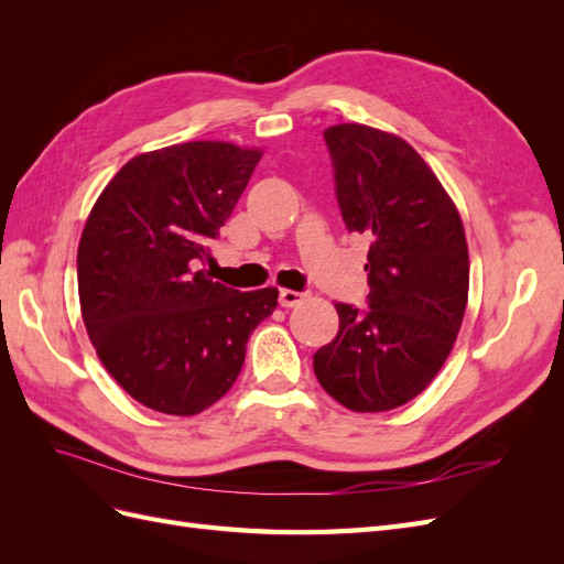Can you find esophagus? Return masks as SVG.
<instances>
[{"mask_svg": "<svg viewBox=\"0 0 564 564\" xmlns=\"http://www.w3.org/2000/svg\"><path fill=\"white\" fill-rule=\"evenodd\" d=\"M305 299L303 292H294V289H282L280 292V305L282 308H294L301 301Z\"/></svg>", "mask_w": 564, "mask_h": 564, "instance_id": "1", "label": "esophagus"}]
</instances>
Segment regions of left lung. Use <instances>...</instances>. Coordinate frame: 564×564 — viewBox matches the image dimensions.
<instances>
[{
    "label": "left lung",
    "mask_w": 564,
    "mask_h": 564,
    "mask_svg": "<svg viewBox=\"0 0 564 564\" xmlns=\"http://www.w3.org/2000/svg\"><path fill=\"white\" fill-rule=\"evenodd\" d=\"M324 141L344 224L371 240L369 308L336 303L338 334L313 355L315 377L352 412H388L429 388L452 352L470 280L464 224L400 135L336 124Z\"/></svg>",
    "instance_id": "8db88e82"
}]
</instances>
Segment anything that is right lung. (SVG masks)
Here are the masks:
<instances>
[{
    "mask_svg": "<svg viewBox=\"0 0 564 564\" xmlns=\"http://www.w3.org/2000/svg\"><path fill=\"white\" fill-rule=\"evenodd\" d=\"M261 150L191 141L129 160L96 199L77 249L82 319L129 395L193 416L230 390L278 289L237 292L199 263Z\"/></svg>",
    "mask_w": 564,
    "mask_h": 564,
    "instance_id": "obj_1",
    "label": "right lung"
}]
</instances>
